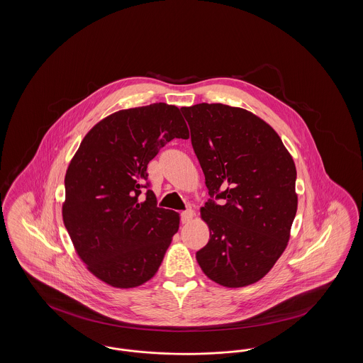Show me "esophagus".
<instances>
[{"label": "esophagus", "mask_w": 363, "mask_h": 363, "mask_svg": "<svg viewBox=\"0 0 363 363\" xmlns=\"http://www.w3.org/2000/svg\"><path fill=\"white\" fill-rule=\"evenodd\" d=\"M193 218H194V212H193L191 209H186V211H184V212L181 213V222H182L184 225L190 223V222L193 220Z\"/></svg>", "instance_id": "esophagus-1"}]
</instances>
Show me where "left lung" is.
Wrapping results in <instances>:
<instances>
[{
  "instance_id": "left-lung-1",
  "label": "left lung",
  "mask_w": 363,
  "mask_h": 363,
  "mask_svg": "<svg viewBox=\"0 0 363 363\" xmlns=\"http://www.w3.org/2000/svg\"><path fill=\"white\" fill-rule=\"evenodd\" d=\"M209 194L201 219L209 241L196 253L203 272L228 289L259 281L286 250L298 207L293 156L256 114L222 104L181 107Z\"/></svg>"
}]
</instances>
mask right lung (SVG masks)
Segmentation results:
<instances>
[{"instance_id": "right-lung-1", "label": "right lung", "mask_w": 363, "mask_h": 363, "mask_svg": "<svg viewBox=\"0 0 363 363\" xmlns=\"http://www.w3.org/2000/svg\"><path fill=\"white\" fill-rule=\"evenodd\" d=\"M189 138L177 106L116 111L92 126L65 174L62 220L86 269L117 289L155 277L179 228V213L140 200L147 164L173 138Z\"/></svg>"}]
</instances>
